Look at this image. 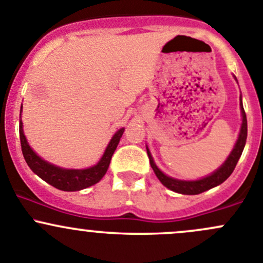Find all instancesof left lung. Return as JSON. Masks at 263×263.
Here are the masks:
<instances>
[{"instance_id":"left-lung-1","label":"left lung","mask_w":263,"mask_h":263,"mask_svg":"<svg viewBox=\"0 0 263 263\" xmlns=\"http://www.w3.org/2000/svg\"><path fill=\"white\" fill-rule=\"evenodd\" d=\"M234 79L237 80L235 76ZM240 112H242V126H240L239 136H238V140L235 142L234 147H233L232 153L229 154L227 160L222 163V165L220 168H217L214 173H211L208 177H203L201 179H197V181H181V179L172 178V177L164 174L156 166V164L154 163V159L151 156L150 150L146 146L148 159H150V165L153 168L154 173L158 177L159 181L163 183L166 188H169V190L174 191L177 193H182V195H198V193H202L205 191L211 190V188L216 187V185L221 184L222 182L227 181L230 174L233 173V171H234L235 165H237L238 160H239L240 155H242L243 148H245L247 141V117L245 108H243L242 104V98H240Z\"/></svg>"}]
</instances>
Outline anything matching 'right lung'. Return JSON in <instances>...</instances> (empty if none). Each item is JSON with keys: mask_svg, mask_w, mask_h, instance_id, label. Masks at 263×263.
<instances>
[{"mask_svg": "<svg viewBox=\"0 0 263 263\" xmlns=\"http://www.w3.org/2000/svg\"><path fill=\"white\" fill-rule=\"evenodd\" d=\"M21 110H23V105H21L20 109V126H18L21 150H23L24 159H25L29 168L39 178L49 183L50 185H53L57 190L66 191V192H73V191H80L84 190V188L90 187V185L98 183L104 177V174L108 171V166H109L113 153H115L117 145H118L119 140H121L122 135H123L124 128L118 129L113 135L109 144L105 148L104 154H103L100 160L94 166H90V168L86 169H66L53 165L48 161L43 160L33 148L29 146L25 135H24L23 122H21Z\"/></svg>", "mask_w": 263, "mask_h": 263, "instance_id": "obj_1", "label": "right lung"}]
</instances>
